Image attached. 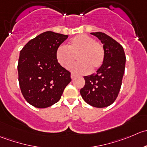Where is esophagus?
I'll list each match as a JSON object with an SVG mask.
<instances>
[{"instance_id": "1", "label": "esophagus", "mask_w": 147, "mask_h": 147, "mask_svg": "<svg viewBox=\"0 0 147 147\" xmlns=\"http://www.w3.org/2000/svg\"><path fill=\"white\" fill-rule=\"evenodd\" d=\"M75 77H76L75 74H71V78L72 79H74V78H75Z\"/></svg>"}]
</instances>
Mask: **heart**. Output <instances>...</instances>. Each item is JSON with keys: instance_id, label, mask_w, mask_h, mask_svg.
<instances>
[{"instance_id": "obj_1", "label": "heart", "mask_w": 147, "mask_h": 147, "mask_svg": "<svg viewBox=\"0 0 147 147\" xmlns=\"http://www.w3.org/2000/svg\"><path fill=\"white\" fill-rule=\"evenodd\" d=\"M76 56L78 62L71 69L76 74H86L96 70L102 65L105 49L102 43L96 41L91 36L79 34L71 39L67 46H59L56 51L58 63L66 69L74 63Z\"/></svg>"}]
</instances>
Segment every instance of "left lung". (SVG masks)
Returning <instances> with one entry per match:
<instances>
[{"instance_id": "obj_1", "label": "left lung", "mask_w": 147, "mask_h": 147, "mask_svg": "<svg viewBox=\"0 0 147 147\" xmlns=\"http://www.w3.org/2000/svg\"><path fill=\"white\" fill-rule=\"evenodd\" d=\"M104 44L105 58L96 72L84 76L85 85L80 90L84 101L97 108H104L115 101L122 84L126 56L117 40L102 32L91 33Z\"/></svg>"}]
</instances>
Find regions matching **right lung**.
<instances>
[{
  "mask_svg": "<svg viewBox=\"0 0 147 147\" xmlns=\"http://www.w3.org/2000/svg\"><path fill=\"white\" fill-rule=\"evenodd\" d=\"M67 38V35L44 32L29 40L20 52V88L27 102L36 108L57 103L71 81L70 72L56 59V50Z\"/></svg>",
  "mask_w": 147,
  "mask_h": 147,
  "instance_id": "add662e5",
  "label": "right lung"
}]
</instances>
